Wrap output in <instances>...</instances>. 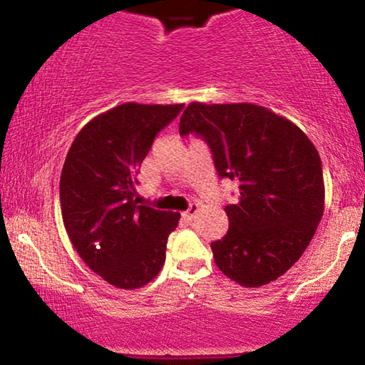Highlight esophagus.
Returning <instances> with one entry per match:
<instances>
[{
    "mask_svg": "<svg viewBox=\"0 0 365 365\" xmlns=\"http://www.w3.org/2000/svg\"><path fill=\"white\" fill-rule=\"evenodd\" d=\"M199 209H200L199 204H192V206L188 207L185 212H183V217H185L187 221H192L197 216V212H199Z\"/></svg>",
    "mask_w": 365,
    "mask_h": 365,
    "instance_id": "esophagus-1",
    "label": "esophagus"
}]
</instances>
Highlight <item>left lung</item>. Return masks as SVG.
I'll return each instance as SVG.
<instances>
[{
	"label": "left lung",
	"instance_id": "left-lung-1",
	"mask_svg": "<svg viewBox=\"0 0 365 365\" xmlns=\"http://www.w3.org/2000/svg\"><path fill=\"white\" fill-rule=\"evenodd\" d=\"M199 133L217 175L238 180L230 228L211 249L225 276L247 288L267 284L300 259L324 212L317 149L290 120L252 103H190L180 135Z\"/></svg>",
	"mask_w": 365,
	"mask_h": 365
}]
</instances>
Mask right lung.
I'll return each mask as SVG.
<instances>
[{
	"mask_svg": "<svg viewBox=\"0 0 365 365\" xmlns=\"http://www.w3.org/2000/svg\"><path fill=\"white\" fill-rule=\"evenodd\" d=\"M182 110L183 104H120L83 125L66 154L63 225L82 261L121 290L156 278L178 226L180 212L137 206L133 197L154 137Z\"/></svg>",
	"mask_w": 365,
	"mask_h": 365,
	"instance_id": "obj_1",
	"label": "right lung"
}]
</instances>
